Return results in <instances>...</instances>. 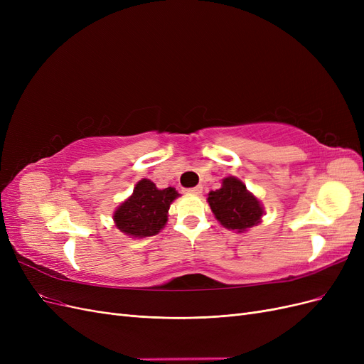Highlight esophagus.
<instances>
[{"instance_id":"esophagus-1","label":"esophagus","mask_w":364,"mask_h":364,"mask_svg":"<svg viewBox=\"0 0 364 364\" xmlns=\"http://www.w3.org/2000/svg\"><path fill=\"white\" fill-rule=\"evenodd\" d=\"M202 193V186H194V188H186L185 194H190V196H199Z\"/></svg>"}]
</instances>
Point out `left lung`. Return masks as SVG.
I'll use <instances>...</instances> for the list:
<instances>
[{
    "label": "left lung",
    "mask_w": 364,
    "mask_h": 364,
    "mask_svg": "<svg viewBox=\"0 0 364 364\" xmlns=\"http://www.w3.org/2000/svg\"><path fill=\"white\" fill-rule=\"evenodd\" d=\"M206 200L217 222L223 228L240 234L261 223L264 215L261 200L235 176L225 178L218 190L208 193Z\"/></svg>",
    "instance_id": "8db88e82"
}]
</instances>
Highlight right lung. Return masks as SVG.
I'll list each match as a JSON object with an SVG mask.
<instances>
[{
  "label": "right lung",
  "instance_id": "add662e5",
  "mask_svg": "<svg viewBox=\"0 0 364 364\" xmlns=\"http://www.w3.org/2000/svg\"><path fill=\"white\" fill-rule=\"evenodd\" d=\"M179 196L173 186L159 190L150 179H141L134 193L114 211V225L130 238L156 235L167 225L170 205Z\"/></svg>",
  "mask_w": 364,
  "mask_h": 364
}]
</instances>
